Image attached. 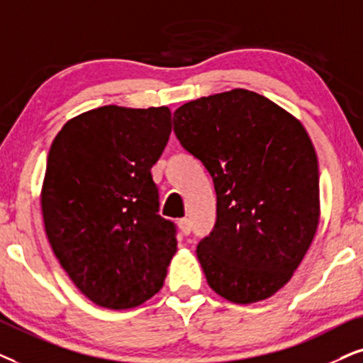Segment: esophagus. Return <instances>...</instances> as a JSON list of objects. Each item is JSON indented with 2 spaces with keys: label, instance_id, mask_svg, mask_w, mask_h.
Instances as JSON below:
<instances>
[{
  "label": "esophagus",
  "instance_id": "34e87169",
  "mask_svg": "<svg viewBox=\"0 0 363 363\" xmlns=\"http://www.w3.org/2000/svg\"><path fill=\"white\" fill-rule=\"evenodd\" d=\"M177 225H179V230H181L184 235L191 234V220L189 219H181L177 222Z\"/></svg>",
  "mask_w": 363,
  "mask_h": 363
}]
</instances>
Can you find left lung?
Wrapping results in <instances>:
<instances>
[{
	"label": "left lung",
	"mask_w": 363,
	"mask_h": 363,
	"mask_svg": "<svg viewBox=\"0 0 363 363\" xmlns=\"http://www.w3.org/2000/svg\"><path fill=\"white\" fill-rule=\"evenodd\" d=\"M174 133L214 181L217 220L197 259L217 296L272 297L301 265L320 219L318 162L301 121L249 89L189 101Z\"/></svg>",
	"instance_id": "obj_1"
}]
</instances>
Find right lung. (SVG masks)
Segmentation results:
<instances>
[{"label":"right lung","mask_w":363,"mask_h":363,"mask_svg":"<svg viewBox=\"0 0 363 363\" xmlns=\"http://www.w3.org/2000/svg\"><path fill=\"white\" fill-rule=\"evenodd\" d=\"M171 129L167 106L111 104L74 116L51 144L45 230L61 267L96 306L125 311L149 301L177 252L151 176Z\"/></svg>","instance_id":"obj_1"}]
</instances>
